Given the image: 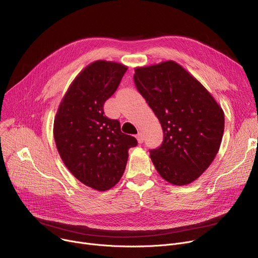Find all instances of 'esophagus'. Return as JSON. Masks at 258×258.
Segmentation results:
<instances>
[{"label":"esophagus","instance_id":"1","mask_svg":"<svg viewBox=\"0 0 258 258\" xmlns=\"http://www.w3.org/2000/svg\"><path fill=\"white\" fill-rule=\"evenodd\" d=\"M137 140H138V143H142L143 142V135L141 133H139L137 136H136Z\"/></svg>","mask_w":258,"mask_h":258}]
</instances>
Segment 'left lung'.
<instances>
[{
    "instance_id": "obj_1",
    "label": "left lung",
    "mask_w": 258,
    "mask_h": 258,
    "mask_svg": "<svg viewBox=\"0 0 258 258\" xmlns=\"http://www.w3.org/2000/svg\"><path fill=\"white\" fill-rule=\"evenodd\" d=\"M134 80L164 133L163 143L151 151L157 171L173 185L192 183L220 150L223 108L196 77L173 60L135 68Z\"/></svg>"
}]
</instances>
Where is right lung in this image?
Returning <instances> with one entry per match:
<instances>
[{
    "label": "right lung",
    "mask_w": 258,
    "mask_h": 258,
    "mask_svg": "<svg viewBox=\"0 0 258 258\" xmlns=\"http://www.w3.org/2000/svg\"><path fill=\"white\" fill-rule=\"evenodd\" d=\"M126 70L116 61L91 62L72 81L54 118V140L63 164L78 181L98 191L120 181L128 150L138 143L103 111Z\"/></svg>",
    "instance_id": "1"
}]
</instances>
